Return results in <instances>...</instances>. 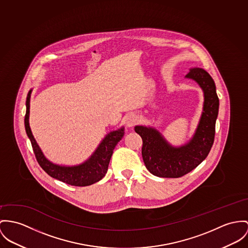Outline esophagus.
I'll use <instances>...</instances> for the list:
<instances>
[{
    "mask_svg": "<svg viewBox=\"0 0 248 248\" xmlns=\"http://www.w3.org/2000/svg\"><path fill=\"white\" fill-rule=\"evenodd\" d=\"M139 122V117L135 113H130V114L126 115L125 117V124L127 126H134L135 124H137Z\"/></svg>",
    "mask_w": 248,
    "mask_h": 248,
    "instance_id": "obj_1",
    "label": "esophagus"
}]
</instances>
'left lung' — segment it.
Instances as JSON below:
<instances>
[{"mask_svg": "<svg viewBox=\"0 0 248 248\" xmlns=\"http://www.w3.org/2000/svg\"><path fill=\"white\" fill-rule=\"evenodd\" d=\"M187 78L195 80L204 92V108L193 138L179 148L168 144L154 128L135 126L142 139L141 155L147 170L155 176L177 178L195 169L209 155L215 136V123L219 110L216 87L209 73L200 68L191 69Z\"/></svg>", "mask_w": 248, "mask_h": 248, "instance_id": "1", "label": "left lung"}]
</instances>
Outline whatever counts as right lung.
Here are the masks:
<instances>
[{"mask_svg": "<svg viewBox=\"0 0 248 248\" xmlns=\"http://www.w3.org/2000/svg\"><path fill=\"white\" fill-rule=\"evenodd\" d=\"M31 93L32 91H29L26 98V113L24 118V125L26 134L30 139L33 151L39 166L50 176L72 186L84 187L92 185L101 180L108 171V164L115 146L124 136V128L122 127L121 129L108 134V136L100 143L99 147L96 149L93 155L81 165L74 167H65L53 164L48 159H46V157L41 152L29 126Z\"/></svg>", "mask_w": 248, "mask_h": 248, "instance_id": "right-lung-1", "label": "right lung"}]
</instances>
